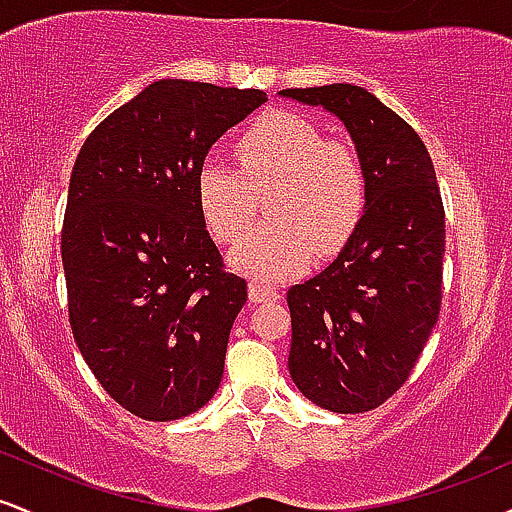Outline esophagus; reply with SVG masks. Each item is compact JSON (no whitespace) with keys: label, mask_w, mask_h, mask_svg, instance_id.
<instances>
[{"label":"esophagus","mask_w":512,"mask_h":512,"mask_svg":"<svg viewBox=\"0 0 512 512\" xmlns=\"http://www.w3.org/2000/svg\"><path fill=\"white\" fill-rule=\"evenodd\" d=\"M276 298H279V289L262 284V281H250V301L252 303L276 301Z\"/></svg>","instance_id":"1"}]
</instances>
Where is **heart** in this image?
I'll use <instances>...</instances> for the list:
<instances>
[{"mask_svg":"<svg viewBox=\"0 0 512 512\" xmlns=\"http://www.w3.org/2000/svg\"><path fill=\"white\" fill-rule=\"evenodd\" d=\"M240 170L204 161L197 170V207L219 243H236L256 215L259 197L273 192L275 223L233 248L240 274L276 281L332 257L354 238L368 209V173L342 139L293 113H264L236 142Z\"/></svg>","mask_w":512,"mask_h":512,"instance_id":"b5f03b06","label":"heart"}]
</instances>
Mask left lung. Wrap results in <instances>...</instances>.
Here are the masks:
<instances>
[{
	"label": "left lung",
	"instance_id": "1",
	"mask_svg": "<svg viewBox=\"0 0 512 512\" xmlns=\"http://www.w3.org/2000/svg\"><path fill=\"white\" fill-rule=\"evenodd\" d=\"M344 122L368 173V209L325 272L291 286L289 373L310 402L361 414L407 383L443 301L445 209L411 125L354 84L286 88Z\"/></svg>",
	"mask_w": 512,
	"mask_h": 512
}]
</instances>
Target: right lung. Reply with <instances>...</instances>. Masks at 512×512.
Instances as JSON below:
<instances>
[{
  "instance_id": "1",
  "label": "right lung",
  "mask_w": 512,
  "mask_h": 512,
  "mask_svg": "<svg viewBox=\"0 0 512 512\" xmlns=\"http://www.w3.org/2000/svg\"><path fill=\"white\" fill-rule=\"evenodd\" d=\"M267 101L260 88L161 79L93 129L69 180V325L103 390L175 421L219 390L248 284L226 272L197 207L211 144Z\"/></svg>"
}]
</instances>
